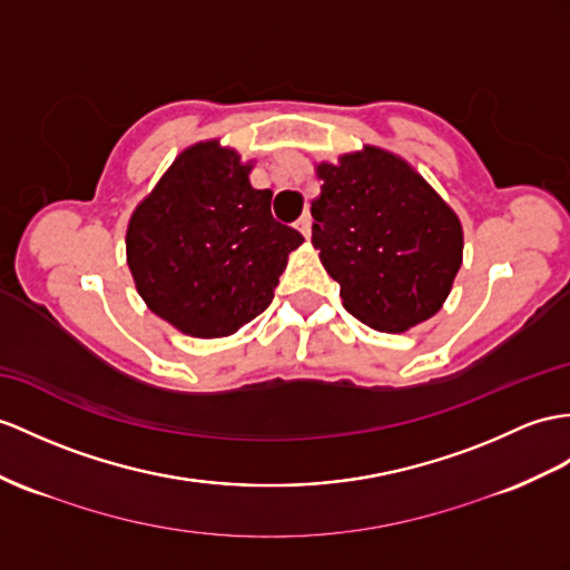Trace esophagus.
<instances>
[{
	"label": "esophagus",
	"instance_id": "obj_1",
	"mask_svg": "<svg viewBox=\"0 0 570 570\" xmlns=\"http://www.w3.org/2000/svg\"><path fill=\"white\" fill-rule=\"evenodd\" d=\"M297 229L304 234V239L312 237V215L304 213L299 219H297Z\"/></svg>",
	"mask_w": 570,
	"mask_h": 570
}]
</instances>
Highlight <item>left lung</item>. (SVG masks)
I'll list each match as a JSON object with an SVG mask.
<instances>
[{
	"label": "left lung",
	"instance_id": "left-lung-1",
	"mask_svg": "<svg viewBox=\"0 0 570 570\" xmlns=\"http://www.w3.org/2000/svg\"><path fill=\"white\" fill-rule=\"evenodd\" d=\"M312 244L360 322L399 333L433 316L462 266V225L406 161L377 147L322 164Z\"/></svg>",
	"mask_w": 570,
	"mask_h": 570
}]
</instances>
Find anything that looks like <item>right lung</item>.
Returning a JSON list of instances; mask_svg holds the SVG:
<instances>
[{
  "label": "right lung",
  "instance_id": "add662e5",
  "mask_svg": "<svg viewBox=\"0 0 570 570\" xmlns=\"http://www.w3.org/2000/svg\"><path fill=\"white\" fill-rule=\"evenodd\" d=\"M273 193L217 142L180 155L128 227V266L147 307L196 338L229 336L268 309L304 242L271 213Z\"/></svg>",
  "mask_w": 570,
  "mask_h": 570
}]
</instances>
